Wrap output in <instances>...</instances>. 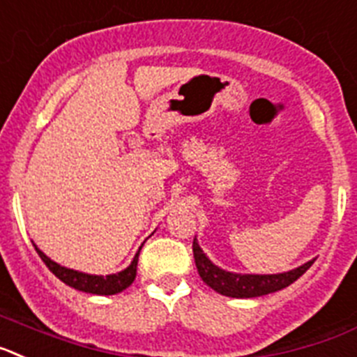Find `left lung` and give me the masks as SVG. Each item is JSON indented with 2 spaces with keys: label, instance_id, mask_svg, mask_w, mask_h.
Here are the masks:
<instances>
[{
  "label": "left lung",
  "instance_id": "obj_1",
  "mask_svg": "<svg viewBox=\"0 0 357 357\" xmlns=\"http://www.w3.org/2000/svg\"><path fill=\"white\" fill-rule=\"evenodd\" d=\"M192 252H194L199 277L203 278L204 284L219 294L231 296V298H255V296L284 289L294 280H298L314 262V260H309L293 271L278 273V275H238V273L225 271V269L213 266L196 241L192 244Z\"/></svg>",
  "mask_w": 357,
  "mask_h": 357
}]
</instances>
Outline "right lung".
I'll list each match as a JSON object with an SVG mask.
<instances>
[{
  "instance_id": "obj_1",
  "label": "right lung",
  "mask_w": 357,
  "mask_h": 357,
  "mask_svg": "<svg viewBox=\"0 0 357 357\" xmlns=\"http://www.w3.org/2000/svg\"><path fill=\"white\" fill-rule=\"evenodd\" d=\"M142 250V248H140ZM36 252L39 253L41 260L48 266V269L54 273L59 280H63L64 284H68L70 287H75L79 291H84V293L91 294H116L120 291H123L126 287H129L135 282L136 278V268H138V255L140 252L136 253V257L132 259L131 266L123 271L116 273V275H107V277H97V275H86V273L73 271V269L63 268L59 266L57 262L50 260L45 253L36 248Z\"/></svg>"
}]
</instances>
